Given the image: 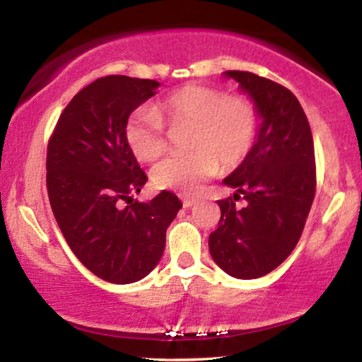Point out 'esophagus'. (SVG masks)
<instances>
[{"label": "esophagus", "mask_w": 362, "mask_h": 362, "mask_svg": "<svg viewBox=\"0 0 362 362\" xmlns=\"http://www.w3.org/2000/svg\"><path fill=\"white\" fill-rule=\"evenodd\" d=\"M181 199H182V206L185 207H191L196 202L194 197H191V196H181Z\"/></svg>", "instance_id": "obj_1"}]
</instances>
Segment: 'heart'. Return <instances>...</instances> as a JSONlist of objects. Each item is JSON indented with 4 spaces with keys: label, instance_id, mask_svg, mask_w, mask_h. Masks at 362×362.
I'll return each mask as SVG.
<instances>
[{
    "label": "heart",
    "instance_id": "obj_1",
    "mask_svg": "<svg viewBox=\"0 0 362 362\" xmlns=\"http://www.w3.org/2000/svg\"><path fill=\"white\" fill-rule=\"evenodd\" d=\"M259 112L245 95L202 83H186L156 103L155 110L136 108L125 125V138L140 161H155L168 148L166 125L189 127L186 148L158 163L151 180L160 189L196 191L202 181L245 160L259 135Z\"/></svg>",
    "mask_w": 362,
    "mask_h": 362
}]
</instances>
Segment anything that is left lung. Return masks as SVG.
Instances as JSON below:
<instances>
[{
    "instance_id": "8db88e82",
    "label": "left lung",
    "mask_w": 362,
    "mask_h": 362,
    "mask_svg": "<svg viewBox=\"0 0 362 362\" xmlns=\"http://www.w3.org/2000/svg\"><path fill=\"white\" fill-rule=\"evenodd\" d=\"M262 117L257 141L224 182L234 197L217 201L219 227L209 235L212 259L235 279H259L298 244L316 191L313 135L298 98L270 78L227 71ZM244 195L247 206L235 201Z\"/></svg>"
}]
</instances>
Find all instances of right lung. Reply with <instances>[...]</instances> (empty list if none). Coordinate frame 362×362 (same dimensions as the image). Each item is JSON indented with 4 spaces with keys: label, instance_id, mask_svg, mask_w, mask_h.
<instances>
[{
    "label": "right lung",
    "instance_id": "add662e5",
    "mask_svg": "<svg viewBox=\"0 0 362 362\" xmlns=\"http://www.w3.org/2000/svg\"><path fill=\"white\" fill-rule=\"evenodd\" d=\"M150 78L107 76L69 102L47 143L49 202L83 267L110 284H133L160 262L181 209L171 191L132 199L148 177L125 138L130 113L155 95Z\"/></svg>",
    "mask_w": 362,
    "mask_h": 362
}]
</instances>
